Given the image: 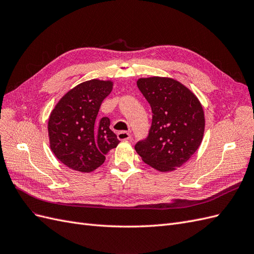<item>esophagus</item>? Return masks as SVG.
<instances>
[{
	"label": "esophagus",
	"mask_w": 254,
	"mask_h": 254,
	"mask_svg": "<svg viewBox=\"0 0 254 254\" xmlns=\"http://www.w3.org/2000/svg\"><path fill=\"white\" fill-rule=\"evenodd\" d=\"M117 137L119 140H129L131 139V134L126 131H120L117 133Z\"/></svg>",
	"instance_id": "obj_1"
}]
</instances>
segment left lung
I'll return each mask as SVG.
<instances>
[{
    "label": "left lung",
    "instance_id": "8db88e82",
    "mask_svg": "<svg viewBox=\"0 0 254 254\" xmlns=\"http://www.w3.org/2000/svg\"><path fill=\"white\" fill-rule=\"evenodd\" d=\"M137 86L153 116L148 137L137 142L135 150L152 168L161 172L176 170L203 139V108L194 93L171 77H141Z\"/></svg>",
    "mask_w": 254,
    "mask_h": 254
}]
</instances>
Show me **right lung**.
<instances>
[{"label":"right lung","instance_id":"1","mask_svg":"<svg viewBox=\"0 0 254 254\" xmlns=\"http://www.w3.org/2000/svg\"><path fill=\"white\" fill-rule=\"evenodd\" d=\"M112 81L90 79L64 95L51 112L48 132L51 150L67 167L91 172L120 142L110 128V118H98L103 100L113 90Z\"/></svg>","mask_w":254,"mask_h":254}]
</instances>
